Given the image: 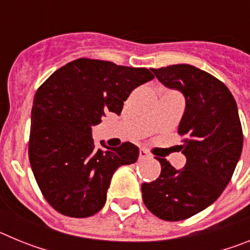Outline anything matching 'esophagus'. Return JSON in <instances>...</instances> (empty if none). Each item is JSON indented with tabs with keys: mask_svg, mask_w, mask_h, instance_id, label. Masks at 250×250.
I'll use <instances>...</instances> for the list:
<instances>
[{
	"mask_svg": "<svg viewBox=\"0 0 250 250\" xmlns=\"http://www.w3.org/2000/svg\"><path fill=\"white\" fill-rule=\"evenodd\" d=\"M150 154L145 149H140L139 151V160H145V159H149Z\"/></svg>",
	"mask_w": 250,
	"mask_h": 250,
	"instance_id": "obj_1",
	"label": "esophagus"
}]
</instances>
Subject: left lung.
<instances>
[{"instance_id":"8db88e82","label":"left lung","mask_w":250,"mask_h":250,"mask_svg":"<svg viewBox=\"0 0 250 250\" xmlns=\"http://www.w3.org/2000/svg\"><path fill=\"white\" fill-rule=\"evenodd\" d=\"M151 71L185 96L178 134L187 164L176 170L167 159L156 158L160 175L141 185L143 200L160 219L179 222L213 204L230 182L243 149L242 124L233 95L213 75L187 63Z\"/></svg>"}]
</instances>
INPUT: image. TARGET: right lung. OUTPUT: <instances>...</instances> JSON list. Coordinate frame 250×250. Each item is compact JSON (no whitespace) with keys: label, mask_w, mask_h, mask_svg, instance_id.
<instances>
[{"label":"right lung","mask_w":250,"mask_h":250,"mask_svg":"<svg viewBox=\"0 0 250 250\" xmlns=\"http://www.w3.org/2000/svg\"><path fill=\"white\" fill-rule=\"evenodd\" d=\"M152 79L145 67L83 57L59 68L37 89L28 158L40 190L55 210L87 218L104 207L112 174L134 164L139 149L129 141L98 147L91 127L106 112L120 115L132 90Z\"/></svg>","instance_id":"1"}]
</instances>
